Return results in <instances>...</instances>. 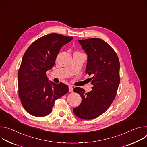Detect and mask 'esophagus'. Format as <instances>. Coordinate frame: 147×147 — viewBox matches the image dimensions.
I'll return each mask as SVG.
<instances>
[{"label":"esophagus","mask_w":147,"mask_h":147,"mask_svg":"<svg viewBox=\"0 0 147 147\" xmlns=\"http://www.w3.org/2000/svg\"><path fill=\"white\" fill-rule=\"evenodd\" d=\"M69 92H73V88L72 86H69Z\"/></svg>","instance_id":"1"}]
</instances>
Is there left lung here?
Here are the masks:
<instances>
[{
	"label": "left lung",
	"instance_id": "1",
	"mask_svg": "<svg viewBox=\"0 0 147 147\" xmlns=\"http://www.w3.org/2000/svg\"><path fill=\"white\" fill-rule=\"evenodd\" d=\"M78 42L87 55L86 73L93 76L94 86L88 93L80 87L74 88L82 100L73 112L80 119L91 120L105 112L115 99L120 80V62L115 51L100 39L79 40Z\"/></svg>",
	"mask_w": 147,
	"mask_h": 147
}]
</instances>
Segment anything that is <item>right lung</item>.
Segmentation results:
<instances>
[{
    "instance_id": "1",
    "label": "right lung",
    "mask_w": 147,
    "mask_h": 147,
    "mask_svg": "<svg viewBox=\"0 0 147 147\" xmlns=\"http://www.w3.org/2000/svg\"><path fill=\"white\" fill-rule=\"evenodd\" d=\"M72 36L52 33L40 37L26 51L18 73V95L30 115L42 117L52 111L55 101L69 92V87L48 81L46 72L55 63L61 48Z\"/></svg>"
}]
</instances>
